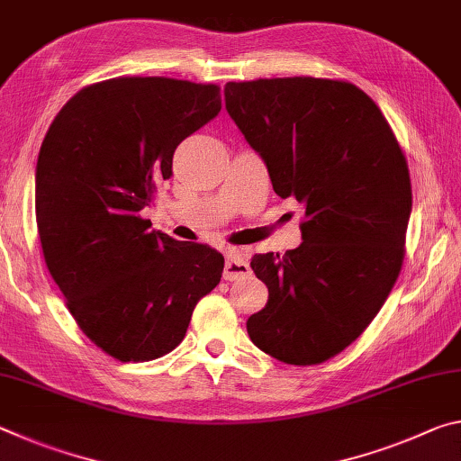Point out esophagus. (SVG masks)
<instances>
[{
  "label": "esophagus",
  "mask_w": 461,
  "mask_h": 461,
  "mask_svg": "<svg viewBox=\"0 0 461 461\" xmlns=\"http://www.w3.org/2000/svg\"><path fill=\"white\" fill-rule=\"evenodd\" d=\"M249 275V264L244 252L240 249H230L225 254V268H223V278L225 280H240Z\"/></svg>",
  "instance_id": "obj_1"
}]
</instances>
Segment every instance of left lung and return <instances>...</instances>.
Returning a JSON list of instances; mask_svg holds the SVG:
<instances>
[{"label": "left lung", "instance_id": "obj_1", "mask_svg": "<svg viewBox=\"0 0 461 461\" xmlns=\"http://www.w3.org/2000/svg\"><path fill=\"white\" fill-rule=\"evenodd\" d=\"M223 95L272 189L305 207L299 248L249 262L268 303L248 335L285 364H321L360 338L399 278L407 158L378 105L348 81L256 79L228 83Z\"/></svg>", "mask_w": 461, "mask_h": 461}]
</instances>
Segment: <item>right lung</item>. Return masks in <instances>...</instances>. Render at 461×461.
<instances>
[{
  "instance_id": "right-lung-1",
  "label": "right lung",
  "mask_w": 461,
  "mask_h": 461,
  "mask_svg": "<svg viewBox=\"0 0 461 461\" xmlns=\"http://www.w3.org/2000/svg\"><path fill=\"white\" fill-rule=\"evenodd\" d=\"M220 109L212 83L118 77L81 89L46 131L36 165L46 267L81 331L115 360L173 352L220 285L217 249L140 217L173 175L176 146Z\"/></svg>"
}]
</instances>
